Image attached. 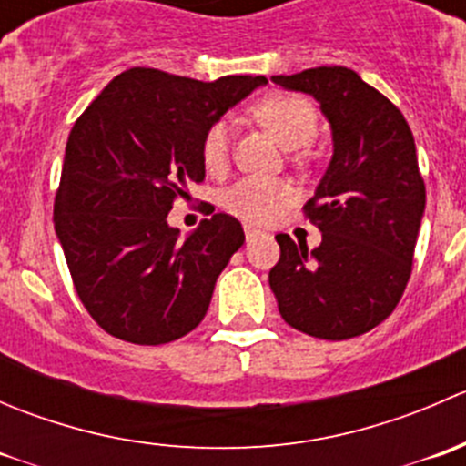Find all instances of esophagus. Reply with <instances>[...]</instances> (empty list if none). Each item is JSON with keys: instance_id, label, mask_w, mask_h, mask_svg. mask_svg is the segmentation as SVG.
I'll list each match as a JSON object with an SVG mask.
<instances>
[{"instance_id": "esophagus-1", "label": "esophagus", "mask_w": 466, "mask_h": 466, "mask_svg": "<svg viewBox=\"0 0 466 466\" xmlns=\"http://www.w3.org/2000/svg\"><path fill=\"white\" fill-rule=\"evenodd\" d=\"M243 232H246V241H252L259 234V229H255L252 225H243Z\"/></svg>"}]
</instances>
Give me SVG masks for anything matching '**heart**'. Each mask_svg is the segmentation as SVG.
I'll return each instance as SVG.
<instances>
[{
    "mask_svg": "<svg viewBox=\"0 0 466 466\" xmlns=\"http://www.w3.org/2000/svg\"><path fill=\"white\" fill-rule=\"evenodd\" d=\"M255 115L279 137L286 148H299L318 133V112L311 101L295 94H268L255 103ZM200 157L205 168L214 176L223 173L229 162V124L214 121L205 130L200 144ZM293 198V189L284 180L263 176H248L223 191L225 211L250 223H268L277 211Z\"/></svg>",
    "mask_w": 466,
    "mask_h": 466,
    "instance_id": "b5f03b06",
    "label": "heart"
}]
</instances>
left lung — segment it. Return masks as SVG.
Wrapping results in <instances>:
<instances>
[{
  "label": "left lung",
  "instance_id": "obj_1",
  "mask_svg": "<svg viewBox=\"0 0 466 466\" xmlns=\"http://www.w3.org/2000/svg\"><path fill=\"white\" fill-rule=\"evenodd\" d=\"M272 81L320 103L333 157L304 205L322 243L309 250L277 234L281 255L268 281L290 327L347 340L383 322L410 279L426 207L415 139L401 110L354 69L313 67Z\"/></svg>",
  "mask_w": 466,
  "mask_h": 466
}]
</instances>
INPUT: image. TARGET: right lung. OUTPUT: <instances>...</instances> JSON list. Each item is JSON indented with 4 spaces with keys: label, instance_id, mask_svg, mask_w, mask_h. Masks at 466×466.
I'll use <instances>...</instances> for the list:
<instances>
[{
    "label": "right lung",
    "instance_id": "1",
    "mask_svg": "<svg viewBox=\"0 0 466 466\" xmlns=\"http://www.w3.org/2000/svg\"><path fill=\"white\" fill-rule=\"evenodd\" d=\"M263 76L214 83L133 67L112 78L74 124L54 225L94 322L119 340L164 345L196 329L246 234L214 214L180 241L167 223L205 180V130Z\"/></svg>",
    "mask_w": 466,
    "mask_h": 466
}]
</instances>
